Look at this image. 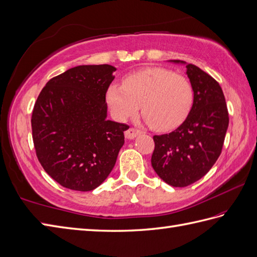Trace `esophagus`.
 <instances>
[{"label":"esophagus","mask_w":257,"mask_h":257,"mask_svg":"<svg viewBox=\"0 0 257 257\" xmlns=\"http://www.w3.org/2000/svg\"><path fill=\"white\" fill-rule=\"evenodd\" d=\"M142 132L140 130H136V128H133V127H131V128H128L126 132H125V137H126L127 140H134L136 136H139L140 134H141Z\"/></svg>","instance_id":"esophagus-1"}]
</instances>
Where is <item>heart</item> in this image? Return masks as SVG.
<instances>
[{
    "mask_svg": "<svg viewBox=\"0 0 257 257\" xmlns=\"http://www.w3.org/2000/svg\"><path fill=\"white\" fill-rule=\"evenodd\" d=\"M111 113L126 121L141 108L145 121L156 131L179 126L189 114L193 88L189 79L164 67H148L127 75L123 85L111 84L105 93Z\"/></svg>",
    "mask_w": 257,
    "mask_h": 257,
    "instance_id": "1",
    "label": "heart"
}]
</instances>
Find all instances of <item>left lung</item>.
I'll list each match as a JSON object with an SVG mask.
<instances>
[{
    "mask_svg": "<svg viewBox=\"0 0 257 257\" xmlns=\"http://www.w3.org/2000/svg\"><path fill=\"white\" fill-rule=\"evenodd\" d=\"M185 64L193 105L185 121L173 132L155 135L152 166L169 185L184 187L207 173L221 154L229 114L220 85L196 65Z\"/></svg>",
    "mask_w": 257,
    "mask_h": 257,
    "instance_id": "left-lung-1",
    "label": "left lung"
}]
</instances>
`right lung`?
I'll return each mask as SVG.
<instances>
[{
  "label": "right lung",
  "mask_w": 257,
  "mask_h": 257,
  "mask_svg": "<svg viewBox=\"0 0 257 257\" xmlns=\"http://www.w3.org/2000/svg\"><path fill=\"white\" fill-rule=\"evenodd\" d=\"M112 65L75 66L50 79L31 116L37 157L45 171L74 191L95 190L108 178L128 125L107 120Z\"/></svg>",
  "instance_id": "obj_1"
}]
</instances>
